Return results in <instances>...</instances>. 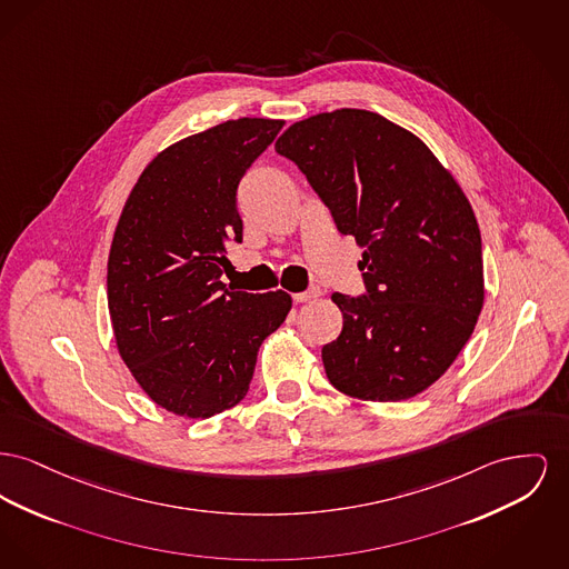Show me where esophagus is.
I'll use <instances>...</instances> for the list:
<instances>
[{
    "label": "esophagus",
    "mask_w": 569,
    "mask_h": 569,
    "mask_svg": "<svg viewBox=\"0 0 569 569\" xmlns=\"http://www.w3.org/2000/svg\"><path fill=\"white\" fill-rule=\"evenodd\" d=\"M320 297V288H309V290H305V292H299V295H295L292 299H295V302H307V301H313V299H318Z\"/></svg>",
    "instance_id": "34e87169"
}]
</instances>
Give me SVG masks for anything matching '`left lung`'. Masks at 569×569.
Instances as JSON below:
<instances>
[{"label":"left lung","instance_id":"left-lung-1","mask_svg":"<svg viewBox=\"0 0 569 569\" xmlns=\"http://www.w3.org/2000/svg\"><path fill=\"white\" fill-rule=\"evenodd\" d=\"M274 150L366 249V295L331 297L343 313L341 333L322 348L331 385L359 400L415 398L456 361L483 307L481 234L467 196L417 134L366 109L295 122Z\"/></svg>","mask_w":569,"mask_h":569}]
</instances>
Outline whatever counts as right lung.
Here are the masks:
<instances>
[{
  "mask_svg": "<svg viewBox=\"0 0 569 569\" xmlns=\"http://www.w3.org/2000/svg\"><path fill=\"white\" fill-rule=\"evenodd\" d=\"M283 120L238 118L166 148L120 214L107 302L122 361L173 415L208 419L249 391L262 341L292 299L230 292L226 244L242 240L236 191Z\"/></svg>",
  "mask_w": 569,
  "mask_h": 569,
  "instance_id": "1",
  "label": "right lung"
}]
</instances>
